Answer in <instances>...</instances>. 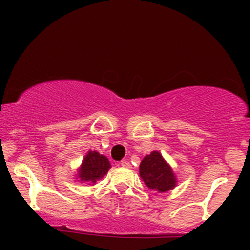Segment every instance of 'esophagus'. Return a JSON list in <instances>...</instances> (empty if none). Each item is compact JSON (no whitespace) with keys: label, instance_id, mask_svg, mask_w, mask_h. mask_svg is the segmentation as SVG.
<instances>
[{"label":"esophagus","instance_id":"esophagus-1","mask_svg":"<svg viewBox=\"0 0 250 250\" xmlns=\"http://www.w3.org/2000/svg\"><path fill=\"white\" fill-rule=\"evenodd\" d=\"M120 165H121L122 167H125V168H131V165H130V162H129V161H121Z\"/></svg>","mask_w":250,"mask_h":250}]
</instances>
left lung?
Masks as SVG:
<instances>
[{
  "mask_svg": "<svg viewBox=\"0 0 250 250\" xmlns=\"http://www.w3.org/2000/svg\"><path fill=\"white\" fill-rule=\"evenodd\" d=\"M140 176L149 189L157 193L173 190L177 185L176 175L170 165L157 150L143 157L140 163Z\"/></svg>",
  "mask_w": 250,
  "mask_h": 250,
  "instance_id": "obj_1",
  "label": "left lung"
}]
</instances>
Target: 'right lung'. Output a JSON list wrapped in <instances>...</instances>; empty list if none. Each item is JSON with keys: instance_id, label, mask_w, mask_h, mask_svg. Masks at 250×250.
I'll return each instance as SVG.
<instances>
[{"instance_id": "add662e5", "label": "right lung", "mask_w": 250, "mask_h": 250, "mask_svg": "<svg viewBox=\"0 0 250 250\" xmlns=\"http://www.w3.org/2000/svg\"><path fill=\"white\" fill-rule=\"evenodd\" d=\"M111 168L108 157L97 153L96 150H89L82 160L81 166L77 169L76 180L80 182H88L95 185L96 181L102 179Z\"/></svg>"}]
</instances>
